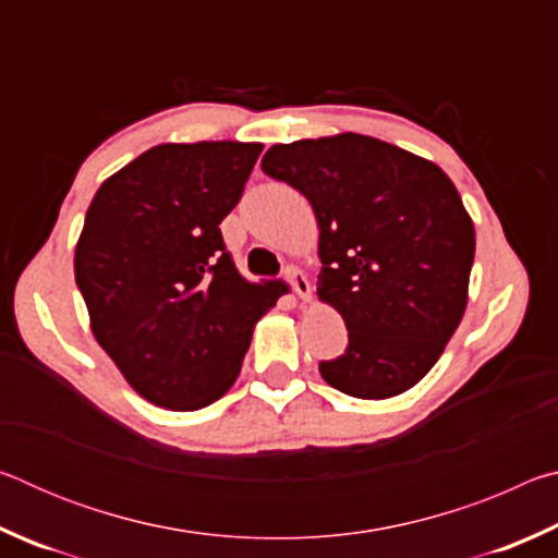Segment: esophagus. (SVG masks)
Here are the masks:
<instances>
[{
  "label": "esophagus",
  "instance_id": "34e87169",
  "mask_svg": "<svg viewBox=\"0 0 558 558\" xmlns=\"http://www.w3.org/2000/svg\"><path fill=\"white\" fill-rule=\"evenodd\" d=\"M286 278H288L292 290H295V295H298L302 302H307L310 298H313V286H310V280L305 278V272H302L300 268L288 266V268H286Z\"/></svg>",
  "mask_w": 558,
  "mask_h": 558
}]
</instances>
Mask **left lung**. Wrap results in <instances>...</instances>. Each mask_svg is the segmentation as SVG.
Here are the masks:
<instances>
[{
  "label": "left lung",
  "mask_w": 558,
  "mask_h": 558,
  "mask_svg": "<svg viewBox=\"0 0 558 558\" xmlns=\"http://www.w3.org/2000/svg\"><path fill=\"white\" fill-rule=\"evenodd\" d=\"M263 172L317 216V295L349 332L344 354L319 362L325 381L356 399L411 389L465 313L475 229L458 189L428 159L354 132L272 145Z\"/></svg>",
  "instance_id": "8db88e82"
}]
</instances>
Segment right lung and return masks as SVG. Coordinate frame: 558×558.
<instances>
[{"label":"right lung","instance_id":"1","mask_svg":"<svg viewBox=\"0 0 558 558\" xmlns=\"http://www.w3.org/2000/svg\"><path fill=\"white\" fill-rule=\"evenodd\" d=\"M263 145H157L88 206L75 286L98 344L132 389L174 411L229 391L253 325L286 292L245 280L219 223L241 202Z\"/></svg>","mask_w":558,"mask_h":558}]
</instances>
